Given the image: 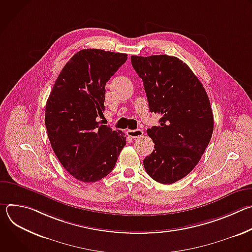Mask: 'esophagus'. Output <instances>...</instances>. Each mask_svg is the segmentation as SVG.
Returning <instances> with one entry per match:
<instances>
[{"instance_id":"esophagus-1","label":"esophagus","mask_w":252,"mask_h":252,"mask_svg":"<svg viewBox=\"0 0 252 252\" xmlns=\"http://www.w3.org/2000/svg\"><path fill=\"white\" fill-rule=\"evenodd\" d=\"M126 134L129 136V137H132V138H136V137H140L142 136L143 134V131L141 129H128L126 130Z\"/></svg>"}]
</instances>
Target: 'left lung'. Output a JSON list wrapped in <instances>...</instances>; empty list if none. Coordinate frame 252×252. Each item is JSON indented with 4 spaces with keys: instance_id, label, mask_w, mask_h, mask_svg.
<instances>
[{
    "instance_id": "8db88e82",
    "label": "left lung",
    "mask_w": 252,
    "mask_h": 252,
    "mask_svg": "<svg viewBox=\"0 0 252 252\" xmlns=\"http://www.w3.org/2000/svg\"><path fill=\"white\" fill-rule=\"evenodd\" d=\"M130 59L143 82L150 112L161 116L159 126L147 130L155 150L143 165L156 182L170 185L194 168L208 146L213 131L209 98L197 77L178 58Z\"/></svg>"
}]
</instances>
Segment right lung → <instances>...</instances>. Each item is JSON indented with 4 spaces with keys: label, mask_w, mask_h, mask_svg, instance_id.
I'll list each match as a JSON object with an SVG mask.
<instances>
[{
    "label": "right lung",
    "mask_w": 252,
    "mask_h": 252,
    "mask_svg": "<svg viewBox=\"0 0 252 252\" xmlns=\"http://www.w3.org/2000/svg\"><path fill=\"white\" fill-rule=\"evenodd\" d=\"M126 54L97 49L75 54L60 73L46 104L51 146L64 169L78 181L94 183L109 174L126 146L121 130L101 125L105 84Z\"/></svg>",
    "instance_id": "1"
}]
</instances>
